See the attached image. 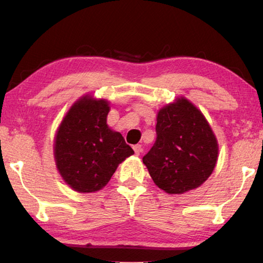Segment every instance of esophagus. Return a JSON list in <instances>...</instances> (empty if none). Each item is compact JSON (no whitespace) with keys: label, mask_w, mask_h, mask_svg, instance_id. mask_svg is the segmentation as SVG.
Returning <instances> with one entry per match:
<instances>
[{"label":"esophagus","mask_w":263,"mask_h":263,"mask_svg":"<svg viewBox=\"0 0 263 263\" xmlns=\"http://www.w3.org/2000/svg\"><path fill=\"white\" fill-rule=\"evenodd\" d=\"M133 151H135V153H136L137 155H139V154L142 152L141 145H135V146H133Z\"/></svg>","instance_id":"34e87169"}]
</instances>
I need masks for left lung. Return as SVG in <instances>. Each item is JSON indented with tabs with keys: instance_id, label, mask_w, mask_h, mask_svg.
I'll return each instance as SVG.
<instances>
[{
	"instance_id": "left-lung-1",
	"label": "left lung",
	"mask_w": 263,
	"mask_h": 263,
	"mask_svg": "<svg viewBox=\"0 0 263 263\" xmlns=\"http://www.w3.org/2000/svg\"><path fill=\"white\" fill-rule=\"evenodd\" d=\"M157 140L142 158L154 183L166 193L198 188L215 169L217 139L205 117L184 97L160 109Z\"/></svg>"
}]
</instances>
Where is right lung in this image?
I'll return each instance as SVG.
<instances>
[{
	"label": "right lung",
	"mask_w": 263,
	"mask_h": 263,
	"mask_svg": "<svg viewBox=\"0 0 263 263\" xmlns=\"http://www.w3.org/2000/svg\"><path fill=\"white\" fill-rule=\"evenodd\" d=\"M109 102L84 96L62 119L54 140L57 168L79 193H95L110 181L118 164L133 149L106 124Z\"/></svg>",
	"instance_id": "right-lung-1"
}]
</instances>
